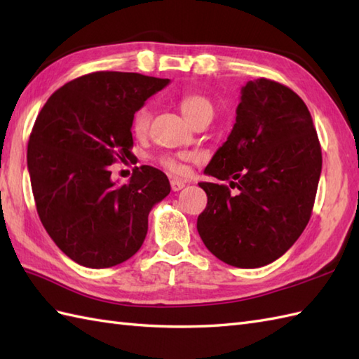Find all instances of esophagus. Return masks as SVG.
<instances>
[{
	"label": "esophagus",
	"instance_id": "1",
	"mask_svg": "<svg viewBox=\"0 0 359 359\" xmlns=\"http://www.w3.org/2000/svg\"><path fill=\"white\" fill-rule=\"evenodd\" d=\"M182 188H185V182L179 180V179H172L171 180V189L172 191H180Z\"/></svg>",
	"mask_w": 359,
	"mask_h": 359
}]
</instances>
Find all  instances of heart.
Here are the masks:
<instances>
[{"label": "heart", "mask_w": 359, "mask_h": 359, "mask_svg": "<svg viewBox=\"0 0 359 359\" xmlns=\"http://www.w3.org/2000/svg\"><path fill=\"white\" fill-rule=\"evenodd\" d=\"M180 109L184 112V116L189 120L193 121L196 117H199L201 114H212L215 112V106H212L211 100L207 97H203L201 94H187L182 97L180 100ZM149 121H151V111L148 106H142L135 111L134 117H133V123H131V129L135 135H144L148 131V126H149ZM160 163H162L168 171L171 172H182L184 171V166L179 162V160H175L174 157H162L160 158Z\"/></svg>", "instance_id": "obj_1"}]
</instances>
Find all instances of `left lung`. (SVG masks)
<instances>
[{
	"label": "left lung",
	"instance_id": "left-lung-1",
	"mask_svg": "<svg viewBox=\"0 0 359 359\" xmlns=\"http://www.w3.org/2000/svg\"><path fill=\"white\" fill-rule=\"evenodd\" d=\"M321 168V144L302 98L273 80L247 81L231 133L205 168L230 187L199 184L208 197L197 217L205 247L239 269L276 261L309 224Z\"/></svg>",
	"mask_w": 359,
	"mask_h": 359
}]
</instances>
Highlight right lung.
<instances>
[{"label": "right lung", "instance_id": "add662e5", "mask_svg": "<svg viewBox=\"0 0 359 359\" xmlns=\"http://www.w3.org/2000/svg\"><path fill=\"white\" fill-rule=\"evenodd\" d=\"M170 80L100 71L55 90L38 114L27 144V170L38 216L74 262L109 269L134 256L148 233V215L170 194L166 175L135 168L128 184L109 166L134 157L135 111Z\"/></svg>", "mask_w": 359, "mask_h": 359}]
</instances>
